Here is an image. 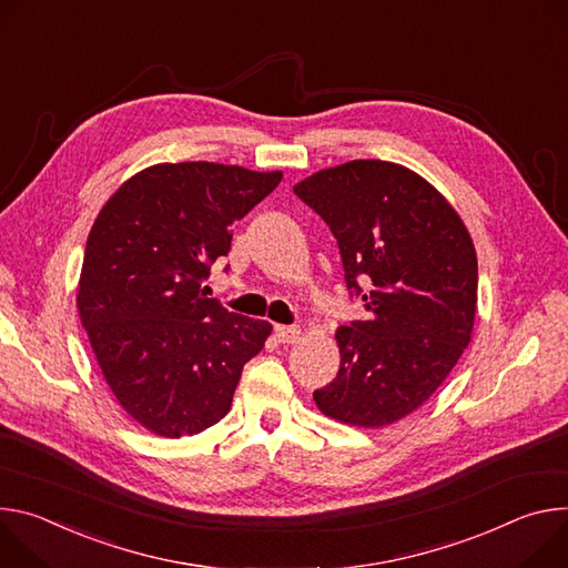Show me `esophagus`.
Instances as JSON below:
<instances>
[{
	"label": "esophagus",
	"mask_w": 568,
	"mask_h": 568,
	"mask_svg": "<svg viewBox=\"0 0 568 568\" xmlns=\"http://www.w3.org/2000/svg\"><path fill=\"white\" fill-rule=\"evenodd\" d=\"M300 334H302V329H300V327L275 325V336H277V341H280V343H286V345H291V343H295V341L300 338Z\"/></svg>",
	"instance_id": "34e87169"
}]
</instances>
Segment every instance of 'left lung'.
Returning a JSON list of instances; mask_svg holds the SVG:
<instances>
[{
  "mask_svg": "<svg viewBox=\"0 0 568 568\" xmlns=\"http://www.w3.org/2000/svg\"><path fill=\"white\" fill-rule=\"evenodd\" d=\"M293 192L334 232L347 288L369 311L367 321L336 329L341 369L313 399L343 424L399 422L443 386L471 341L474 241L452 203L395 162L352 160Z\"/></svg>",
  "mask_w": 568,
  "mask_h": 568,
  "instance_id": "left-lung-1",
  "label": "left lung"
}]
</instances>
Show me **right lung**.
Instances as JSON below:
<instances>
[{"instance_id":"add662e5","label":"right lung","mask_w":568,"mask_h":568,"mask_svg":"<svg viewBox=\"0 0 568 568\" xmlns=\"http://www.w3.org/2000/svg\"><path fill=\"white\" fill-rule=\"evenodd\" d=\"M282 171L153 164L101 207L83 255L77 306L119 406L162 437L221 422L243 365L273 332L207 297L232 223L262 203Z\"/></svg>"}]
</instances>
